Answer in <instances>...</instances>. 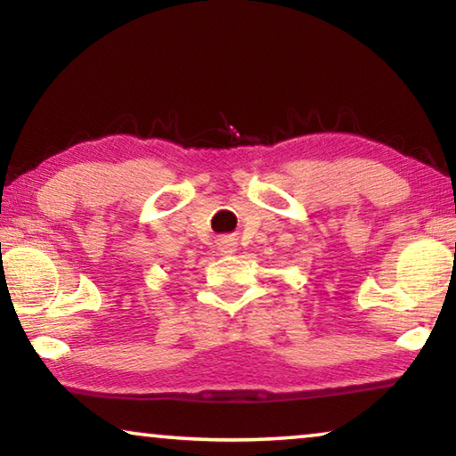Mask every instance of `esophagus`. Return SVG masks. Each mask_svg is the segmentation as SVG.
<instances>
[{
  "label": "esophagus",
  "mask_w": 456,
  "mask_h": 456,
  "mask_svg": "<svg viewBox=\"0 0 456 456\" xmlns=\"http://www.w3.org/2000/svg\"><path fill=\"white\" fill-rule=\"evenodd\" d=\"M235 248H237L235 237H231V235H221L219 240H216V249H219V254H221V256H223V254H233Z\"/></svg>",
  "instance_id": "34e87169"
}]
</instances>
